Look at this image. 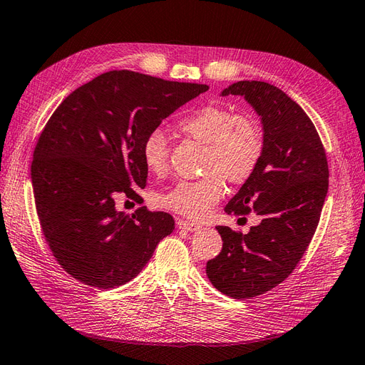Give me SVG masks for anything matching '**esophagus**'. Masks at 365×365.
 I'll return each instance as SVG.
<instances>
[{
  "label": "esophagus",
  "instance_id": "1",
  "mask_svg": "<svg viewBox=\"0 0 365 365\" xmlns=\"http://www.w3.org/2000/svg\"><path fill=\"white\" fill-rule=\"evenodd\" d=\"M177 227H179L180 230H186V231H197L202 228L199 223H194L190 220H179L177 222Z\"/></svg>",
  "mask_w": 365,
  "mask_h": 365
}]
</instances>
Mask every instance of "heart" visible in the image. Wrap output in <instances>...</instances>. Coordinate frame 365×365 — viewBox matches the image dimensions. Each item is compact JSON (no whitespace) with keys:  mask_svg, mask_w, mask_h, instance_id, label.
Instances as JSON below:
<instances>
[{"mask_svg":"<svg viewBox=\"0 0 365 365\" xmlns=\"http://www.w3.org/2000/svg\"><path fill=\"white\" fill-rule=\"evenodd\" d=\"M185 137L207 146L200 180L180 182L160 197L162 207L199 219L216 205L223 192L222 179L244 183L257 168L264 153V130L253 114L208 105L192 110L177 123ZM148 171L163 174L170 162V142L163 130L154 129L142 145Z\"/></svg>","mask_w":365,"mask_h":365,"instance_id":"1","label":"heart"}]
</instances>
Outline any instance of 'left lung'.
Wrapping results in <instances>:
<instances>
[{"label":"left lung","instance_id":"obj_1","mask_svg":"<svg viewBox=\"0 0 365 365\" xmlns=\"http://www.w3.org/2000/svg\"><path fill=\"white\" fill-rule=\"evenodd\" d=\"M220 96L244 97L264 129L260 162L225 212L253 211L262 220L247 235L216 227L223 247L208 260L207 276L220 293L250 299L285 280L304 256L329 191V165L312 120L284 91L245 80Z\"/></svg>","mask_w":365,"mask_h":365}]
</instances>
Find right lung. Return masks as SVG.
Instances as JSON below:
<instances>
[{
	"label": "right lung",
	"mask_w": 365,
	"mask_h": 365,
	"mask_svg": "<svg viewBox=\"0 0 365 365\" xmlns=\"http://www.w3.org/2000/svg\"><path fill=\"white\" fill-rule=\"evenodd\" d=\"M207 85L110 71L61 101L35 146L31 179L43 235L58 264L80 282L115 288L134 279L171 214L115 208V197L145 188V137Z\"/></svg>",
	"instance_id": "add662e5"
}]
</instances>
